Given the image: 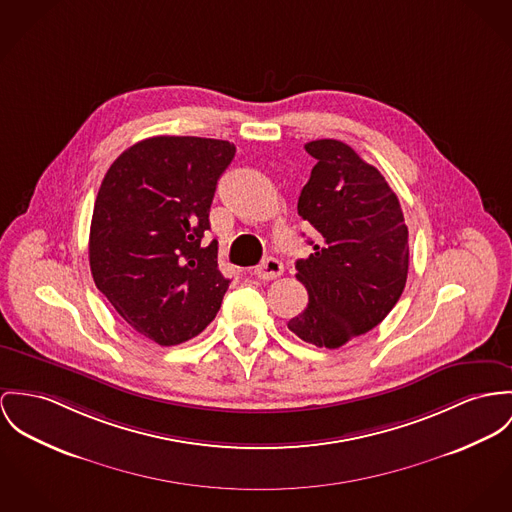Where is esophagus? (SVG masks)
<instances>
[{
	"instance_id": "esophagus-1",
	"label": "esophagus",
	"mask_w": 512,
	"mask_h": 512,
	"mask_svg": "<svg viewBox=\"0 0 512 512\" xmlns=\"http://www.w3.org/2000/svg\"><path fill=\"white\" fill-rule=\"evenodd\" d=\"M284 273V265L275 259V257H269V259H265L259 267H255V271H253V275L257 276V278H261V280H273V278H278V276Z\"/></svg>"
}]
</instances>
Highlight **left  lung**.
I'll use <instances>...</instances> for the list:
<instances>
[{"label":"left lung","mask_w":512,"mask_h":512,"mask_svg":"<svg viewBox=\"0 0 512 512\" xmlns=\"http://www.w3.org/2000/svg\"><path fill=\"white\" fill-rule=\"evenodd\" d=\"M317 159L298 214L319 234L296 261L308 308L288 329L315 347L339 349L392 312L407 280L409 232L384 175L339 140L308 142Z\"/></svg>","instance_id":"left-lung-1"}]
</instances>
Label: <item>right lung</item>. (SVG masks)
Here are the masks:
<instances>
[{
  "label": "right lung",
  "instance_id": "add662e5",
  "mask_svg": "<svg viewBox=\"0 0 512 512\" xmlns=\"http://www.w3.org/2000/svg\"><path fill=\"white\" fill-rule=\"evenodd\" d=\"M234 156L226 140L146 138L113 161L97 193L89 232L95 286L161 347L204 331L230 286L218 271V241L202 237Z\"/></svg>",
  "mask_w": 512,
  "mask_h": 512
}]
</instances>
